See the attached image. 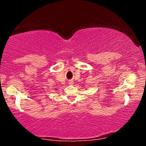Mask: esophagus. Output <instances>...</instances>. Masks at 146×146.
I'll list each match as a JSON object with an SVG mask.
<instances>
[{
  "instance_id": "34e87169",
  "label": "esophagus",
  "mask_w": 146,
  "mask_h": 146,
  "mask_svg": "<svg viewBox=\"0 0 146 146\" xmlns=\"http://www.w3.org/2000/svg\"><path fill=\"white\" fill-rule=\"evenodd\" d=\"M73 84V82L72 81V80H70L69 82H68V84H70V85H72Z\"/></svg>"
}]
</instances>
